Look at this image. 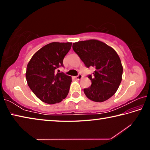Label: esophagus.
<instances>
[{
  "mask_svg": "<svg viewBox=\"0 0 150 150\" xmlns=\"http://www.w3.org/2000/svg\"><path fill=\"white\" fill-rule=\"evenodd\" d=\"M82 77H83V76H82V75L81 74H79L77 76H76L75 77V78H76V79H77V80H80V79H82Z\"/></svg>",
  "mask_w": 150,
  "mask_h": 150,
  "instance_id": "esophagus-1",
  "label": "esophagus"
}]
</instances>
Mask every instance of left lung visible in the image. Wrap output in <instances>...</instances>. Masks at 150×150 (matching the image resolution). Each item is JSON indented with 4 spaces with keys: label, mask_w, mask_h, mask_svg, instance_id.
<instances>
[{
    "label": "left lung",
    "mask_w": 150,
    "mask_h": 150,
    "mask_svg": "<svg viewBox=\"0 0 150 150\" xmlns=\"http://www.w3.org/2000/svg\"><path fill=\"white\" fill-rule=\"evenodd\" d=\"M73 50L86 67H93L95 69L93 75H88L91 86L83 90L87 97L101 103L115 95L121 83L123 72L120 59L115 50L96 40L73 43Z\"/></svg>",
    "instance_id": "1"
}]
</instances>
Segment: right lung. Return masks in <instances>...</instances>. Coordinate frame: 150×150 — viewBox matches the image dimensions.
<instances>
[{
  "mask_svg": "<svg viewBox=\"0 0 150 150\" xmlns=\"http://www.w3.org/2000/svg\"><path fill=\"white\" fill-rule=\"evenodd\" d=\"M72 43L52 42L39 50L27 65L26 77L30 89L39 99L53 105L59 103L69 91L71 77L55 70L63 67V61Z\"/></svg>",
  "mask_w": 150,
  "mask_h": 150,
  "instance_id": "right-lung-1",
  "label": "right lung"
}]
</instances>
